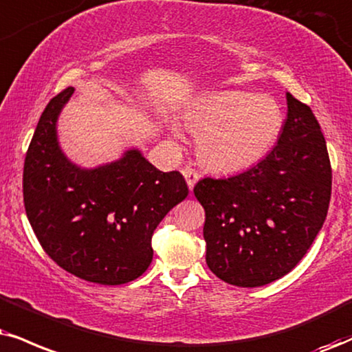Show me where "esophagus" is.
I'll list each match as a JSON object with an SVG mask.
<instances>
[{
    "mask_svg": "<svg viewBox=\"0 0 352 352\" xmlns=\"http://www.w3.org/2000/svg\"><path fill=\"white\" fill-rule=\"evenodd\" d=\"M183 176L186 177V183H188L189 189H192L196 183L199 181V173L194 168H184L183 169Z\"/></svg>",
    "mask_w": 352,
    "mask_h": 352,
    "instance_id": "1",
    "label": "esophagus"
}]
</instances>
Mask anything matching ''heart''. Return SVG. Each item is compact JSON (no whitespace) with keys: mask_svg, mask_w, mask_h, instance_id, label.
I'll return each mask as SVG.
<instances>
[{"mask_svg":"<svg viewBox=\"0 0 352 352\" xmlns=\"http://www.w3.org/2000/svg\"><path fill=\"white\" fill-rule=\"evenodd\" d=\"M197 133L199 158L214 171H240L269 153L280 135L284 114L276 99L248 91H217L186 111Z\"/></svg>","mask_w":352,"mask_h":352,"instance_id":"1","label":"heart"}]
</instances>
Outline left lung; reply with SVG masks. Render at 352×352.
<instances>
[{"instance_id":"left-lung-1","label":"left lung","mask_w":352,"mask_h":352,"mask_svg":"<svg viewBox=\"0 0 352 352\" xmlns=\"http://www.w3.org/2000/svg\"><path fill=\"white\" fill-rule=\"evenodd\" d=\"M194 196L206 210V261L238 287H259L297 266L323 227L331 164L318 120L287 93L277 145L240 175L204 177Z\"/></svg>"}]
</instances>
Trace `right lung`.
Wrapping results in <instances>:
<instances>
[{"label": "right lung", "instance_id": "right-lung-1", "mask_svg": "<svg viewBox=\"0 0 352 352\" xmlns=\"http://www.w3.org/2000/svg\"><path fill=\"white\" fill-rule=\"evenodd\" d=\"M73 91L50 99L30 140L25 214L43 251L65 271L102 285L127 284L148 269L155 228L189 189L179 171H160L138 150L93 169L73 164L56 140V119Z\"/></svg>", "mask_w": 352, "mask_h": 352}]
</instances>
